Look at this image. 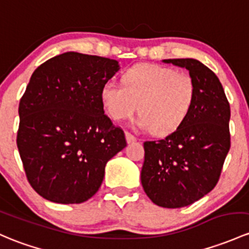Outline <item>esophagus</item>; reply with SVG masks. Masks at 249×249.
Here are the masks:
<instances>
[{
  "label": "esophagus",
  "instance_id": "1",
  "mask_svg": "<svg viewBox=\"0 0 249 249\" xmlns=\"http://www.w3.org/2000/svg\"><path fill=\"white\" fill-rule=\"evenodd\" d=\"M125 137H126V142L127 143H132V142H135V141H136L135 136H133L132 133L129 132V131L125 132Z\"/></svg>",
  "mask_w": 249,
  "mask_h": 249
}]
</instances>
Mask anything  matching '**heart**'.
<instances>
[{
  "label": "heart",
  "instance_id": "b5f03b06",
  "mask_svg": "<svg viewBox=\"0 0 249 249\" xmlns=\"http://www.w3.org/2000/svg\"><path fill=\"white\" fill-rule=\"evenodd\" d=\"M196 83L187 72L158 64H138L123 76V85L106 82L103 105L113 120L131 118L140 105L138 126L168 135L184 123L196 99Z\"/></svg>",
  "mask_w": 249,
  "mask_h": 249
}]
</instances>
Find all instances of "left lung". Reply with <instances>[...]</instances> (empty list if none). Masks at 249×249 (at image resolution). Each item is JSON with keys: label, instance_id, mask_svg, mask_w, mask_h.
<instances>
[{"label": "left lung", "instance_id": "8db88e82", "mask_svg": "<svg viewBox=\"0 0 249 249\" xmlns=\"http://www.w3.org/2000/svg\"><path fill=\"white\" fill-rule=\"evenodd\" d=\"M163 62L186 68L197 91L175 131L144 142L141 181L153 203L177 209L203 198L218 182L230 149V106L218 77L203 63L193 58Z\"/></svg>", "mask_w": 249, "mask_h": 249}]
</instances>
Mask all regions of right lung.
<instances>
[{
	"label": "right lung",
	"instance_id": "right-lung-1",
	"mask_svg": "<svg viewBox=\"0 0 249 249\" xmlns=\"http://www.w3.org/2000/svg\"><path fill=\"white\" fill-rule=\"evenodd\" d=\"M118 69L114 59L65 52L32 74L19 104L17 144L28 182L45 199L88 200L103 184L108 160L126 146L100 98Z\"/></svg>",
	"mask_w": 249,
	"mask_h": 249
}]
</instances>
